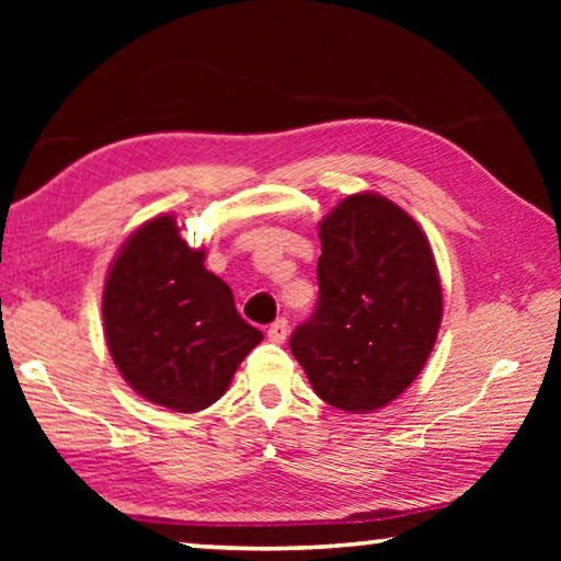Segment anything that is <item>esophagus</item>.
<instances>
[{"label":"esophagus","mask_w":561,"mask_h":561,"mask_svg":"<svg viewBox=\"0 0 561 561\" xmlns=\"http://www.w3.org/2000/svg\"><path fill=\"white\" fill-rule=\"evenodd\" d=\"M287 334H289L287 319H277L267 329V336H270V341H274V344H284V341H287Z\"/></svg>","instance_id":"esophagus-1"}]
</instances>
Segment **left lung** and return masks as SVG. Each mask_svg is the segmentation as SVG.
Returning a JSON list of instances; mask_svg holds the SVG:
<instances>
[{
    "label": "left lung",
    "mask_w": 561,
    "mask_h": 561,
    "mask_svg": "<svg viewBox=\"0 0 561 561\" xmlns=\"http://www.w3.org/2000/svg\"><path fill=\"white\" fill-rule=\"evenodd\" d=\"M319 301L291 354L321 401L383 408L415 381L438 339L443 289L425 232L376 193L348 195L319 225Z\"/></svg>",
    "instance_id": "8db88e82"
}]
</instances>
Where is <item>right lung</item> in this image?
<instances>
[{
  "label": "right lung",
  "instance_id": "add662e5",
  "mask_svg": "<svg viewBox=\"0 0 561 561\" xmlns=\"http://www.w3.org/2000/svg\"><path fill=\"white\" fill-rule=\"evenodd\" d=\"M203 262L205 250H190L175 217L158 215L123 242L103 287V331L121 376L178 413L213 405L262 341Z\"/></svg>",
  "mask_w": 561,
  "mask_h": 561
}]
</instances>
